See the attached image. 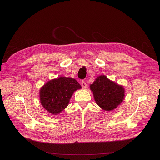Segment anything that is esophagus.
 <instances>
[{"label": "esophagus", "instance_id": "esophagus-1", "mask_svg": "<svg viewBox=\"0 0 160 160\" xmlns=\"http://www.w3.org/2000/svg\"><path fill=\"white\" fill-rule=\"evenodd\" d=\"M81 85H82V88H84V89L87 88V84L85 82H84V81H82V82H81Z\"/></svg>", "mask_w": 160, "mask_h": 160}]
</instances>
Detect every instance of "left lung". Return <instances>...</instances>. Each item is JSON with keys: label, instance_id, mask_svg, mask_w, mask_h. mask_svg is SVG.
<instances>
[{"label": "left lung", "instance_id": "1", "mask_svg": "<svg viewBox=\"0 0 160 160\" xmlns=\"http://www.w3.org/2000/svg\"><path fill=\"white\" fill-rule=\"evenodd\" d=\"M97 104L105 111H113L121 104L125 97V89L109 80L106 75H99L90 85Z\"/></svg>", "mask_w": 160, "mask_h": 160}]
</instances>
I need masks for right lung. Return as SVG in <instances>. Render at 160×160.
<instances>
[{"instance_id": "add662e5", "label": "right lung", "mask_w": 160, "mask_h": 160, "mask_svg": "<svg viewBox=\"0 0 160 160\" xmlns=\"http://www.w3.org/2000/svg\"><path fill=\"white\" fill-rule=\"evenodd\" d=\"M81 88L74 78L63 76L54 78L40 88V102L51 114L58 115L68 107L74 92Z\"/></svg>"}]
</instances>
